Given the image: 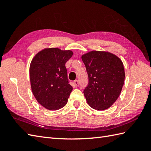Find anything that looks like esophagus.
<instances>
[{
  "instance_id": "34e87169",
  "label": "esophagus",
  "mask_w": 151,
  "mask_h": 151,
  "mask_svg": "<svg viewBox=\"0 0 151 151\" xmlns=\"http://www.w3.org/2000/svg\"><path fill=\"white\" fill-rule=\"evenodd\" d=\"M74 85H75V87H78L79 86V82L77 80H76V81H75V82H74Z\"/></svg>"
}]
</instances>
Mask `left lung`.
Wrapping results in <instances>:
<instances>
[{"label":"left lung","instance_id":"1","mask_svg":"<svg viewBox=\"0 0 151 151\" xmlns=\"http://www.w3.org/2000/svg\"><path fill=\"white\" fill-rule=\"evenodd\" d=\"M89 82L84 94L89 106L97 110L111 107L116 101L124 81L121 60L106 51L92 50L83 54Z\"/></svg>","mask_w":151,"mask_h":151}]
</instances>
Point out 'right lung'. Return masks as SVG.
Segmentation results:
<instances>
[{"label":"right lung","instance_id":"obj_1","mask_svg":"<svg viewBox=\"0 0 151 151\" xmlns=\"http://www.w3.org/2000/svg\"><path fill=\"white\" fill-rule=\"evenodd\" d=\"M73 54L70 50L47 48L37 52L30 65L31 89L37 101L49 110L65 106L73 87L69 84L65 63Z\"/></svg>","mask_w":151,"mask_h":151}]
</instances>
